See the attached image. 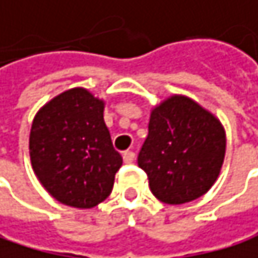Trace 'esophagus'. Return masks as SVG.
Here are the masks:
<instances>
[{
    "label": "esophagus",
    "instance_id": "1",
    "mask_svg": "<svg viewBox=\"0 0 258 258\" xmlns=\"http://www.w3.org/2000/svg\"><path fill=\"white\" fill-rule=\"evenodd\" d=\"M135 157H136V154H135L133 151H125V153L122 154V159H123L125 163H132V162L135 160Z\"/></svg>",
    "mask_w": 258,
    "mask_h": 258
}]
</instances>
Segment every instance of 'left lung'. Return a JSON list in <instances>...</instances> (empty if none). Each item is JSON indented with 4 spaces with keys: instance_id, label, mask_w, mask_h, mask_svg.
Masks as SVG:
<instances>
[{
    "instance_id": "left-lung-1",
    "label": "left lung",
    "mask_w": 258,
    "mask_h": 258,
    "mask_svg": "<svg viewBox=\"0 0 258 258\" xmlns=\"http://www.w3.org/2000/svg\"><path fill=\"white\" fill-rule=\"evenodd\" d=\"M225 145L224 126L216 116L194 99L174 95L153 108L138 165L147 172L157 200L184 204L215 184Z\"/></svg>"
}]
</instances>
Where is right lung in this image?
<instances>
[{"label": "right lung", "instance_id": "1", "mask_svg": "<svg viewBox=\"0 0 258 258\" xmlns=\"http://www.w3.org/2000/svg\"><path fill=\"white\" fill-rule=\"evenodd\" d=\"M104 101L83 87L46 102L30 132L33 171L58 203L92 209L111 192L122 166L104 122Z\"/></svg>", "mask_w": 258, "mask_h": 258}]
</instances>
